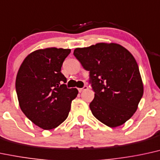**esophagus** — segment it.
Here are the masks:
<instances>
[{
    "label": "esophagus",
    "mask_w": 160,
    "mask_h": 160,
    "mask_svg": "<svg viewBox=\"0 0 160 160\" xmlns=\"http://www.w3.org/2000/svg\"><path fill=\"white\" fill-rule=\"evenodd\" d=\"M86 89H88V86H84L82 88H78V91H79V92H81L84 91V90H86Z\"/></svg>",
    "instance_id": "34e87169"
}]
</instances>
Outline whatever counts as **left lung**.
<instances>
[{"mask_svg": "<svg viewBox=\"0 0 160 160\" xmlns=\"http://www.w3.org/2000/svg\"><path fill=\"white\" fill-rule=\"evenodd\" d=\"M74 55L89 72L95 92L89 107L94 116L109 128L124 124L135 113L144 92L133 56L115 43L76 48Z\"/></svg>", "mask_w": 160, "mask_h": 160, "instance_id": "8db88e82", "label": "left lung"}]
</instances>
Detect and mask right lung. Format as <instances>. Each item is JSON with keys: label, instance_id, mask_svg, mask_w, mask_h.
Instances as JSON below:
<instances>
[{"label": "right lung", "instance_id": "1", "mask_svg": "<svg viewBox=\"0 0 160 160\" xmlns=\"http://www.w3.org/2000/svg\"><path fill=\"white\" fill-rule=\"evenodd\" d=\"M70 49H40L29 54L21 65L15 89L21 109L38 127L51 130L68 117L77 88H68L61 68Z\"/></svg>", "mask_w": 160, "mask_h": 160}]
</instances>
